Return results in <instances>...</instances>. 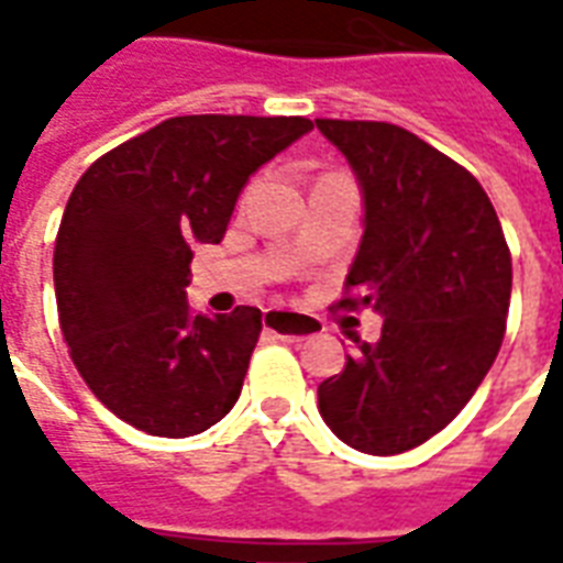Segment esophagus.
Segmentation results:
<instances>
[{
    "instance_id": "1",
    "label": "esophagus",
    "mask_w": 563,
    "mask_h": 563,
    "mask_svg": "<svg viewBox=\"0 0 563 563\" xmlns=\"http://www.w3.org/2000/svg\"><path fill=\"white\" fill-rule=\"evenodd\" d=\"M265 329L277 331L286 341H305L310 334H317L319 325L313 317L305 313H289V310H265Z\"/></svg>"
}]
</instances>
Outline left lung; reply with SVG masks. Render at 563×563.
Instances as JSON below:
<instances>
[{
	"instance_id": "8db88e82",
	"label": "left lung",
	"mask_w": 563,
	"mask_h": 563,
	"mask_svg": "<svg viewBox=\"0 0 563 563\" xmlns=\"http://www.w3.org/2000/svg\"><path fill=\"white\" fill-rule=\"evenodd\" d=\"M365 192V234L338 310H377L319 383V413L346 446L398 455L443 431L495 365L512 258L492 201L464 165L377 120H317Z\"/></svg>"
}]
</instances>
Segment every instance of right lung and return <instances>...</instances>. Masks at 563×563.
Returning a JSON list of instances; mask_svg holds the SVG:
<instances>
[{
    "label": "right lung",
    "instance_id": "obj_1",
    "mask_svg": "<svg viewBox=\"0 0 563 563\" xmlns=\"http://www.w3.org/2000/svg\"><path fill=\"white\" fill-rule=\"evenodd\" d=\"M310 129L307 117H172L75 184L54 246L59 329L84 383L123 422L192 437L234 407L262 313H192V246L220 244L250 174Z\"/></svg>",
    "mask_w": 563,
    "mask_h": 563
}]
</instances>
